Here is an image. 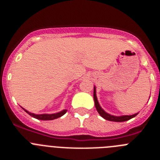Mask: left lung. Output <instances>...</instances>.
Returning <instances> with one entry per match:
<instances>
[{"label": "left lung", "instance_id": "left-lung-1", "mask_svg": "<svg viewBox=\"0 0 160 160\" xmlns=\"http://www.w3.org/2000/svg\"><path fill=\"white\" fill-rule=\"evenodd\" d=\"M93 100H94V104L95 107H96L97 111L99 113L100 115L102 118H104V119L108 121H111V122H125V121L130 120L132 118L135 117L137 114H138L136 113V114H132V115H122V116H115L112 115V114H108V113L106 112L105 111H104V109H102V108L101 107V105L99 104V102L98 101V98H97V94H96V88L95 86L93 87Z\"/></svg>", "mask_w": 160, "mask_h": 160}]
</instances>
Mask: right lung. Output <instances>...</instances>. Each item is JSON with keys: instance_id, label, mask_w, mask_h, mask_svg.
<instances>
[{"instance_id": "right-lung-1", "label": "right lung", "mask_w": 160, "mask_h": 160, "mask_svg": "<svg viewBox=\"0 0 160 160\" xmlns=\"http://www.w3.org/2000/svg\"><path fill=\"white\" fill-rule=\"evenodd\" d=\"M23 110L26 113H28L29 115L32 117L35 118L36 119H39V120H43V121H49V120H54V119L58 118L61 117L63 114H65L67 113V110L64 109V110L59 111V112L54 113V114H35L34 113H31L29 111L25 110V108H23Z\"/></svg>"}]
</instances>
